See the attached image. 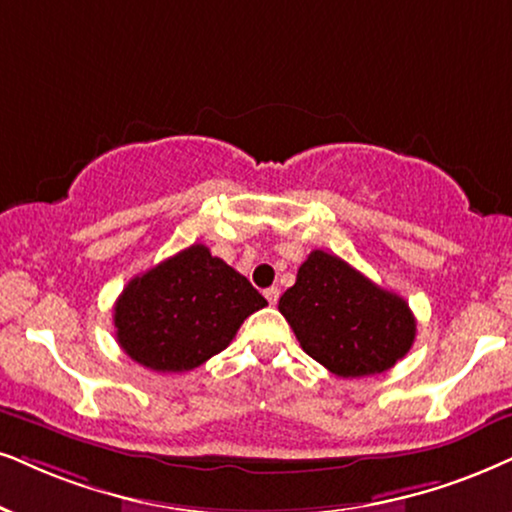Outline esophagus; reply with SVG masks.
Masks as SVG:
<instances>
[{"label":"esophagus","instance_id":"34e87169","mask_svg":"<svg viewBox=\"0 0 512 512\" xmlns=\"http://www.w3.org/2000/svg\"><path fill=\"white\" fill-rule=\"evenodd\" d=\"M264 297H267L269 304H276L278 302V288H267V290H264Z\"/></svg>","mask_w":512,"mask_h":512}]
</instances>
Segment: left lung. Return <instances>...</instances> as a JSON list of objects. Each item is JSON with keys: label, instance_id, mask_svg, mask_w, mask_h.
<instances>
[{"label": "left lung", "instance_id": "obj_1", "mask_svg": "<svg viewBox=\"0 0 512 512\" xmlns=\"http://www.w3.org/2000/svg\"><path fill=\"white\" fill-rule=\"evenodd\" d=\"M278 312L304 352L340 378L387 371L416 338V319L404 297L323 250L309 252L295 286L278 300Z\"/></svg>", "mask_w": 512, "mask_h": 512}]
</instances>
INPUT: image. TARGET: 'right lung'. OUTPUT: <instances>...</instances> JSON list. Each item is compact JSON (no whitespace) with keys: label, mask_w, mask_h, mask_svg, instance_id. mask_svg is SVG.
<instances>
[{"label":"right lung","mask_w":512,"mask_h":512,"mask_svg":"<svg viewBox=\"0 0 512 512\" xmlns=\"http://www.w3.org/2000/svg\"><path fill=\"white\" fill-rule=\"evenodd\" d=\"M264 304L248 278L196 243L127 283L113 309L115 335L151 371H191L229 347Z\"/></svg>","instance_id":"right-lung-1"}]
</instances>
